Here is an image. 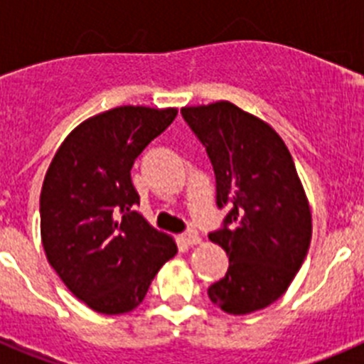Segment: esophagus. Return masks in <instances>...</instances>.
<instances>
[{"label": "esophagus", "instance_id": "1", "mask_svg": "<svg viewBox=\"0 0 364 364\" xmlns=\"http://www.w3.org/2000/svg\"><path fill=\"white\" fill-rule=\"evenodd\" d=\"M182 240H184L188 246H195V244H200V235L197 233V231H188V233L182 235Z\"/></svg>", "mask_w": 364, "mask_h": 364}]
</instances>
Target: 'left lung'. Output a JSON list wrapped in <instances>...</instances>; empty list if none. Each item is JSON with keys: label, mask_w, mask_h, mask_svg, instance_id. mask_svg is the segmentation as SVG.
I'll use <instances>...</instances> for the list:
<instances>
[{"label": "left lung", "mask_w": 364, "mask_h": 364, "mask_svg": "<svg viewBox=\"0 0 364 364\" xmlns=\"http://www.w3.org/2000/svg\"><path fill=\"white\" fill-rule=\"evenodd\" d=\"M180 112L213 164L217 205L228 208L210 240L230 268L208 295L231 315L262 310L288 290L310 247L311 211L294 159L272 125L226 100Z\"/></svg>", "instance_id": "8db88e82"}]
</instances>
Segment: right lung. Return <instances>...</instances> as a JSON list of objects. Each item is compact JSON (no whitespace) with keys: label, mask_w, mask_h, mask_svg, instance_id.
<instances>
[{"label":"right lung","mask_w":364,"mask_h":364,"mask_svg":"<svg viewBox=\"0 0 364 364\" xmlns=\"http://www.w3.org/2000/svg\"><path fill=\"white\" fill-rule=\"evenodd\" d=\"M175 107L122 105L74 127L54 154L40 197L41 244L74 297L105 315L127 314L176 255L173 237L134 211V160L171 125Z\"/></svg>","instance_id":"1"}]
</instances>
